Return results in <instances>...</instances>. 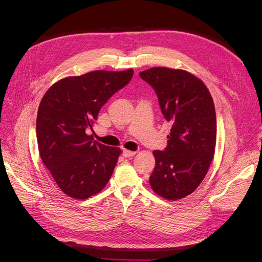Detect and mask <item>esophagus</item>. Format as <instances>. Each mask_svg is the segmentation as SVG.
<instances>
[{
    "label": "esophagus",
    "mask_w": 262,
    "mask_h": 262,
    "mask_svg": "<svg viewBox=\"0 0 262 262\" xmlns=\"http://www.w3.org/2000/svg\"><path fill=\"white\" fill-rule=\"evenodd\" d=\"M137 152H134V150H128V149H123V156L124 157H132L135 156Z\"/></svg>",
    "instance_id": "1"
}]
</instances>
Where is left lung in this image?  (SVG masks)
Wrapping results in <instances>:
<instances>
[{
    "label": "left lung",
    "instance_id": "left-lung-1",
    "mask_svg": "<svg viewBox=\"0 0 262 262\" xmlns=\"http://www.w3.org/2000/svg\"><path fill=\"white\" fill-rule=\"evenodd\" d=\"M139 75L154 88L163 118L172 124L167 147L153 152L150 187L166 200L184 199L203 182L214 155L212 96L199 77L181 69L155 67Z\"/></svg>",
    "mask_w": 262,
    "mask_h": 262
}]
</instances>
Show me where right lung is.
<instances>
[{
	"label": "right lung",
	"mask_w": 262,
	"mask_h": 262,
	"mask_svg": "<svg viewBox=\"0 0 262 262\" xmlns=\"http://www.w3.org/2000/svg\"><path fill=\"white\" fill-rule=\"evenodd\" d=\"M133 74L128 69L64 77L41 100L36 122L39 154L68 196L86 200L103 190L112 176L121 149L93 141L86 132L102 106L128 84Z\"/></svg>",
	"instance_id": "1"
}]
</instances>
